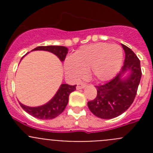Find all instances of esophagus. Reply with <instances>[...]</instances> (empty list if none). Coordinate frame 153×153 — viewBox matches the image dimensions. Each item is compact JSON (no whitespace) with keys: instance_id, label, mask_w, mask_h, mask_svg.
Here are the masks:
<instances>
[{"instance_id":"esophagus-1","label":"esophagus","mask_w":153,"mask_h":153,"mask_svg":"<svg viewBox=\"0 0 153 153\" xmlns=\"http://www.w3.org/2000/svg\"><path fill=\"white\" fill-rule=\"evenodd\" d=\"M86 86V83H78L77 86H76V89H77V90H79V89H83Z\"/></svg>"}]
</instances>
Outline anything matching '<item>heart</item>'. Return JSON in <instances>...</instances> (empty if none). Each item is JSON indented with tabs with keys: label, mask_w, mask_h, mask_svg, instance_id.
I'll use <instances>...</instances> for the list:
<instances>
[{
	"label": "heart",
	"mask_w": 153,
	"mask_h": 153,
	"mask_svg": "<svg viewBox=\"0 0 153 153\" xmlns=\"http://www.w3.org/2000/svg\"><path fill=\"white\" fill-rule=\"evenodd\" d=\"M123 60L122 47L107 43L84 45L74 56L66 59L64 67L67 76L74 80L84 77L86 72L97 81H107L119 72Z\"/></svg>",
	"instance_id": "heart-1"
}]
</instances>
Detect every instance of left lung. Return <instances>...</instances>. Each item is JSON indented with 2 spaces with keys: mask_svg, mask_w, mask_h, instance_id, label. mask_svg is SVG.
I'll list each match as a JSON object with an SVG mask.
<instances>
[{
  "mask_svg": "<svg viewBox=\"0 0 153 153\" xmlns=\"http://www.w3.org/2000/svg\"><path fill=\"white\" fill-rule=\"evenodd\" d=\"M126 56L122 70L113 79L97 86V95L87 105L90 111L101 119L119 117L133 102L142 76L140 61L134 52L122 44ZM130 73L127 77L126 72Z\"/></svg>",
  "mask_w": 153,
  "mask_h": 153,
  "instance_id": "left-lung-1",
  "label": "left lung"
}]
</instances>
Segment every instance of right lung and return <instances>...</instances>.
I'll return each instance as SVG.
<instances>
[{
	"mask_svg": "<svg viewBox=\"0 0 153 153\" xmlns=\"http://www.w3.org/2000/svg\"><path fill=\"white\" fill-rule=\"evenodd\" d=\"M49 51L56 55L62 62L64 61L68 53V49L63 46H40L32 50V51ZM76 85L70 86L65 83L61 84L54 97L51 99V101L43 106L30 107L25 106L21 102H20V105L24 110L35 118L40 120H51L63 113L68 103L69 95L76 90Z\"/></svg>",
	"mask_w": 153,
	"mask_h": 153,
	"instance_id": "1",
	"label": "right lung"
}]
</instances>
